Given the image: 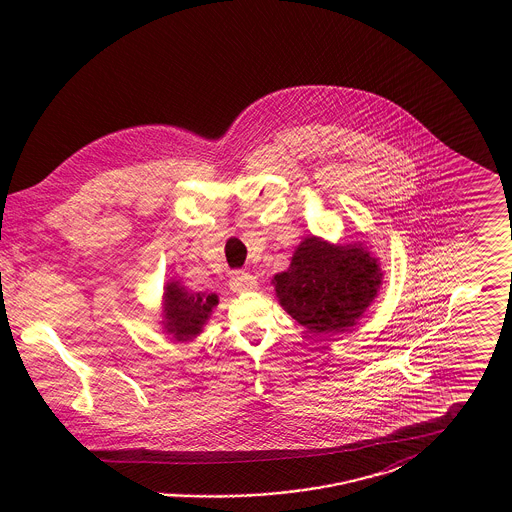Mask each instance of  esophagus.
Returning <instances> with one entry per match:
<instances>
[{
    "label": "esophagus",
    "instance_id": "34e87169",
    "mask_svg": "<svg viewBox=\"0 0 512 512\" xmlns=\"http://www.w3.org/2000/svg\"><path fill=\"white\" fill-rule=\"evenodd\" d=\"M230 290L236 293L249 292V290H255L257 288V278L249 272H234L230 276Z\"/></svg>",
    "mask_w": 512,
    "mask_h": 512
}]
</instances>
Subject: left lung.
I'll return each mask as SVG.
<instances>
[{
    "instance_id": "1",
    "label": "left lung",
    "mask_w": 512,
    "mask_h": 512,
    "mask_svg": "<svg viewBox=\"0 0 512 512\" xmlns=\"http://www.w3.org/2000/svg\"><path fill=\"white\" fill-rule=\"evenodd\" d=\"M382 278L380 261L361 242L330 244L307 236L272 284L284 311L311 334H343L372 305Z\"/></svg>"
}]
</instances>
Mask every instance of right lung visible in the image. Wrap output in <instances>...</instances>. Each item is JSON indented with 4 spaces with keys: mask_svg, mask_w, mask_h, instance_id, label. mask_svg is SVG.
Segmentation results:
<instances>
[{
    "mask_svg": "<svg viewBox=\"0 0 512 512\" xmlns=\"http://www.w3.org/2000/svg\"><path fill=\"white\" fill-rule=\"evenodd\" d=\"M219 305L217 293L190 292L178 280H169L163 292V330L174 341H192Z\"/></svg>",
    "mask_w": 512,
    "mask_h": 512,
    "instance_id": "add662e5",
    "label": "right lung"
}]
</instances>
